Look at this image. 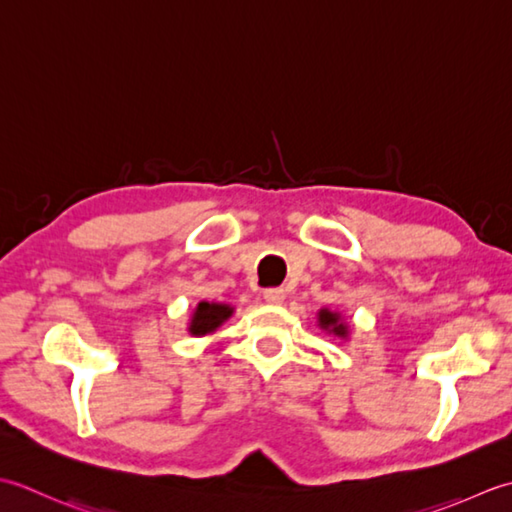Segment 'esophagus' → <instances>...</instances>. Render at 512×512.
<instances>
[{"mask_svg": "<svg viewBox=\"0 0 512 512\" xmlns=\"http://www.w3.org/2000/svg\"><path fill=\"white\" fill-rule=\"evenodd\" d=\"M263 296H265V300L269 302V305H283V302H285V289L269 287V289L263 291Z\"/></svg>", "mask_w": 512, "mask_h": 512, "instance_id": "1", "label": "esophagus"}]
</instances>
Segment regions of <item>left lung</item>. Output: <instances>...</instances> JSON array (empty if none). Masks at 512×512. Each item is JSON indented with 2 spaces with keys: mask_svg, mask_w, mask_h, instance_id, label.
Returning a JSON list of instances; mask_svg holds the SVG:
<instances>
[{
  "mask_svg": "<svg viewBox=\"0 0 512 512\" xmlns=\"http://www.w3.org/2000/svg\"><path fill=\"white\" fill-rule=\"evenodd\" d=\"M318 320H320V327H322V329H329V333H333V336H342V338L347 336V327L342 325L340 316L333 314V311L322 309Z\"/></svg>",
  "mask_w": 512,
  "mask_h": 512,
  "instance_id": "8db88e82",
  "label": "left lung"
}]
</instances>
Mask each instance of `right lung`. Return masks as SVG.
I'll return each instance as SVG.
<instances>
[{
	"label": "right lung",
	"instance_id": "obj_1",
	"mask_svg": "<svg viewBox=\"0 0 512 512\" xmlns=\"http://www.w3.org/2000/svg\"><path fill=\"white\" fill-rule=\"evenodd\" d=\"M229 316H232V307L223 305V302H198L190 333L192 336H205V333L221 327V322H225Z\"/></svg>",
	"mask_w": 512,
	"mask_h": 512
}]
</instances>
